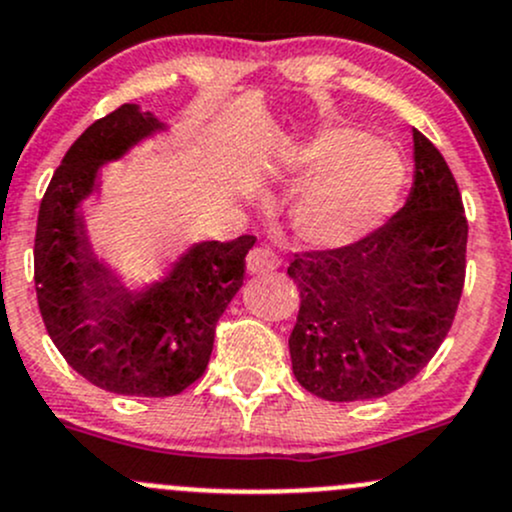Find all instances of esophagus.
<instances>
[{"label":"esophagus","instance_id":"esophagus-1","mask_svg":"<svg viewBox=\"0 0 512 512\" xmlns=\"http://www.w3.org/2000/svg\"><path fill=\"white\" fill-rule=\"evenodd\" d=\"M279 265L277 255L272 252L270 245H257L255 250H250L247 255V272L250 274H260V272H270Z\"/></svg>","mask_w":512,"mask_h":512}]
</instances>
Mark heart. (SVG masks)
Wrapping results in <instances>:
<instances>
[{
    "mask_svg": "<svg viewBox=\"0 0 512 512\" xmlns=\"http://www.w3.org/2000/svg\"><path fill=\"white\" fill-rule=\"evenodd\" d=\"M299 188L292 230L311 250H343L373 235L395 211L405 164L390 144L351 127H333L306 144L289 174Z\"/></svg>",
    "mask_w": 512,
    "mask_h": 512,
    "instance_id": "b5f03b06",
    "label": "heart"
}]
</instances>
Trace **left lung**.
Listing matches in <instances>:
<instances>
[{
  "label": "left lung",
  "mask_w": 512,
  "mask_h": 512,
  "mask_svg": "<svg viewBox=\"0 0 512 512\" xmlns=\"http://www.w3.org/2000/svg\"><path fill=\"white\" fill-rule=\"evenodd\" d=\"M414 184L373 235L343 250L294 255L299 289L289 336L294 378L321 400L390 395L437 353L466 277L469 223L439 149L412 129Z\"/></svg>",
  "instance_id": "1"
}]
</instances>
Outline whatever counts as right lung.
<instances>
[{
	"label": "right lung",
	"mask_w": 512,
	"mask_h": 512,
	"mask_svg": "<svg viewBox=\"0 0 512 512\" xmlns=\"http://www.w3.org/2000/svg\"><path fill=\"white\" fill-rule=\"evenodd\" d=\"M164 129L139 105L93 122L53 174L36 223L34 282L48 336L75 373L117 395H179L206 373L215 324L242 287L255 245L252 235L193 242L142 289L95 255L80 206L98 188L100 169Z\"/></svg>",
	"instance_id": "add662e5"
}]
</instances>
